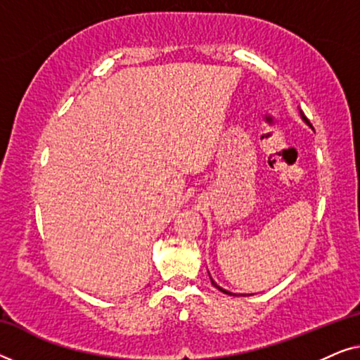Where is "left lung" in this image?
<instances>
[{
    "label": "left lung",
    "mask_w": 360,
    "mask_h": 360,
    "mask_svg": "<svg viewBox=\"0 0 360 360\" xmlns=\"http://www.w3.org/2000/svg\"><path fill=\"white\" fill-rule=\"evenodd\" d=\"M302 117H303V120H304V121H307V117H304L303 115H302ZM307 122H308V121H307ZM308 124H309V122H308ZM309 126H311V124H309ZM210 280H211V283H213V285H214V287L219 290V292H223V293H226V295H233V297H238V295H234V293H229V292H228V290L221 288V287H219V285H218V283H216V282H214V280H213V278H211V277H210Z\"/></svg>",
    "instance_id": "8db88e82"
}]
</instances>
